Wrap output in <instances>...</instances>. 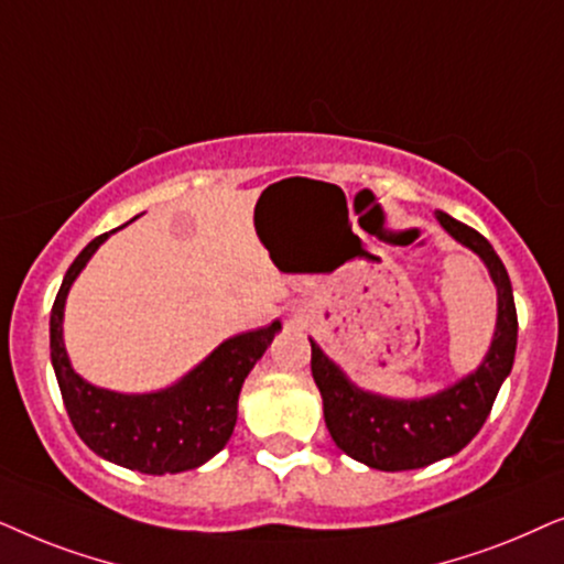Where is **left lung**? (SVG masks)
I'll return each mask as SVG.
<instances>
[{
  "mask_svg": "<svg viewBox=\"0 0 564 564\" xmlns=\"http://www.w3.org/2000/svg\"><path fill=\"white\" fill-rule=\"evenodd\" d=\"M441 227L475 250L498 286V327L482 366L427 400L400 402L360 392L314 340L312 377L325 402V423L337 448L381 471L420 469L462 452L485 425L495 397L513 369L518 317L508 270L477 229L438 212Z\"/></svg>",
  "mask_w": 564,
  "mask_h": 564,
  "instance_id": "8db88e82",
  "label": "left lung"
}]
</instances>
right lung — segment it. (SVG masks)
I'll list each match as a JSON object with an SVG mask.
<instances>
[{
	"label": "right lung",
	"mask_w": 564,
	"mask_h": 564,
	"mask_svg": "<svg viewBox=\"0 0 564 564\" xmlns=\"http://www.w3.org/2000/svg\"><path fill=\"white\" fill-rule=\"evenodd\" d=\"M110 235V231H108ZM108 235L95 237L66 270L51 310V364L64 408L79 438L97 456L144 475L195 469L227 446L237 423V400L281 322L229 337L175 387L154 394H118L87 384L69 366L62 337L64 302L74 278Z\"/></svg>",
	"instance_id": "obj_1"
}]
</instances>
